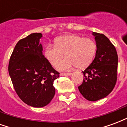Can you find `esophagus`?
I'll list each match as a JSON object with an SVG mask.
<instances>
[{"label":"esophagus","instance_id":"obj_1","mask_svg":"<svg viewBox=\"0 0 127 127\" xmlns=\"http://www.w3.org/2000/svg\"><path fill=\"white\" fill-rule=\"evenodd\" d=\"M71 73H61V75H71Z\"/></svg>","mask_w":127,"mask_h":127}]
</instances>
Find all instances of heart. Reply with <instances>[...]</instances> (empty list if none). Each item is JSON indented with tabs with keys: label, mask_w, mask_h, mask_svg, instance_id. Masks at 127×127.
I'll list each match as a JSON object with an SVG mask.
<instances>
[{
	"label": "heart",
	"mask_w": 127,
	"mask_h": 127,
	"mask_svg": "<svg viewBox=\"0 0 127 127\" xmlns=\"http://www.w3.org/2000/svg\"><path fill=\"white\" fill-rule=\"evenodd\" d=\"M96 52V45L90 38H84L79 34H70L57 37L54 45L45 48L44 56L52 66H55L64 56L66 58L57 64L56 68L66 71L77 66L84 69L94 60Z\"/></svg>",
	"instance_id": "heart-1"
}]
</instances>
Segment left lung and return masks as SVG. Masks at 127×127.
<instances>
[{"mask_svg": "<svg viewBox=\"0 0 127 127\" xmlns=\"http://www.w3.org/2000/svg\"><path fill=\"white\" fill-rule=\"evenodd\" d=\"M92 34L96 45L95 58L82 71L84 77L78 89L86 99L96 101L106 97L114 88L118 58L116 48L106 36Z\"/></svg>", "mask_w": 127, "mask_h": 127, "instance_id": "8db88e82", "label": "left lung"}]
</instances>
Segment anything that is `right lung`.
<instances>
[{"instance_id":"right-lung-1","label":"right lung","mask_w":127,"mask_h":127,"mask_svg":"<svg viewBox=\"0 0 127 127\" xmlns=\"http://www.w3.org/2000/svg\"><path fill=\"white\" fill-rule=\"evenodd\" d=\"M41 33H32L17 43L9 60V73L21 100L42 107L55 95L54 81L60 75L43 54Z\"/></svg>"}]
</instances>
